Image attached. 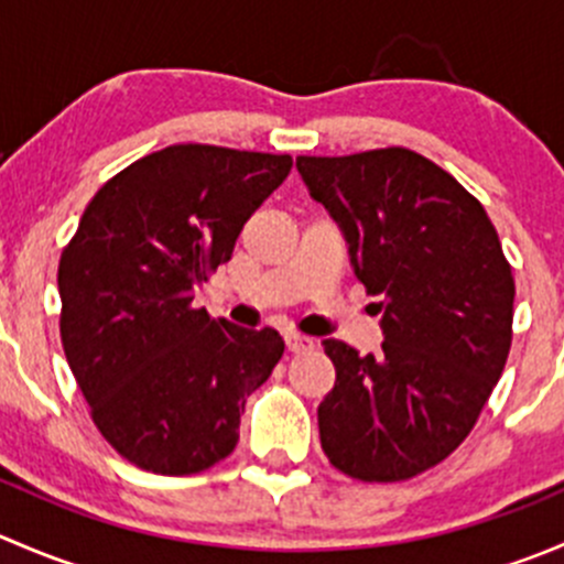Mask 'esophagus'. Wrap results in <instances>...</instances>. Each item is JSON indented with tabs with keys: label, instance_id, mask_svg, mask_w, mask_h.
<instances>
[{
	"label": "esophagus",
	"instance_id": "1",
	"mask_svg": "<svg viewBox=\"0 0 564 564\" xmlns=\"http://www.w3.org/2000/svg\"><path fill=\"white\" fill-rule=\"evenodd\" d=\"M286 346H289V351H294V355H303V351L314 349V338H308V335H300V333H289Z\"/></svg>",
	"mask_w": 564,
	"mask_h": 564
}]
</instances>
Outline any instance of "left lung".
Here are the masks:
<instances>
[{"label":"left lung","instance_id":"8db88e82","mask_svg":"<svg viewBox=\"0 0 564 564\" xmlns=\"http://www.w3.org/2000/svg\"><path fill=\"white\" fill-rule=\"evenodd\" d=\"M338 224L351 270L379 294L382 355L322 340L335 388L318 403L322 451L366 482L409 480L469 436L513 340V272L486 209L403 147L297 158Z\"/></svg>","mask_w":564,"mask_h":564}]
</instances>
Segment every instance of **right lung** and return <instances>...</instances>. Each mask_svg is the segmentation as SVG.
<instances>
[{"mask_svg":"<svg viewBox=\"0 0 564 564\" xmlns=\"http://www.w3.org/2000/svg\"><path fill=\"white\" fill-rule=\"evenodd\" d=\"M292 158L174 144L108 180L59 259L67 366L108 445L147 471L193 475L235 451L246 398L283 355L272 327L193 308Z\"/></svg>","mask_w":564,"mask_h":564,"instance_id":"obj_1","label":"right lung"}]
</instances>
